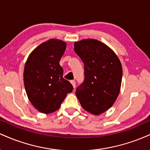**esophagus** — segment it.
<instances>
[{
	"label": "esophagus",
	"instance_id": "1",
	"mask_svg": "<svg viewBox=\"0 0 150 150\" xmlns=\"http://www.w3.org/2000/svg\"><path fill=\"white\" fill-rule=\"evenodd\" d=\"M70 82H71V84H72V85H73V87H74V88H75V86H76V83H75V80H71V81H70Z\"/></svg>",
	"mask_w": 150,
	"mask_h": 150
}]
</instances>
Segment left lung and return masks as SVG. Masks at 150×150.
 <instances>
[{
  "label": "left lung",
  "instance_id": "8db88e82",
  "mask_svg": "<svg viewBox=\"0 0 150 150\" xmlns=\"http://www.w3.org/2000/svg\"><path fill=\"white\" fill-rule=\"evenodd\" d=\"M74 50L85 68V80L75 92L77 99L85 111L101 114L113 106L119 94L121 63L111 48L97 39L75 42Z\"/></svg>",
  "mask_w": 150,
  "mask_h": 150
}]
</instances>
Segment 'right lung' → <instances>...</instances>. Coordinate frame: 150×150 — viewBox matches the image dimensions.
Instances as JSON below:
<instances>
[{"label":"right lung","mask_w":150,"mask_h":150,"mask_svg":"<svg viewBox=\"0 0 150 150\" xmlns=\"http://www.w3.org/2000/svg\"><path fill=\"white\" fill-rule=\"evenodd\" d=\"M66 43L51 39L42 43L30 53L24 69V84L29 100L39 112L57 111L73 85L63 77L59 62Z\"/></svg>","instance_id":"add662e5"}]
</instances>
